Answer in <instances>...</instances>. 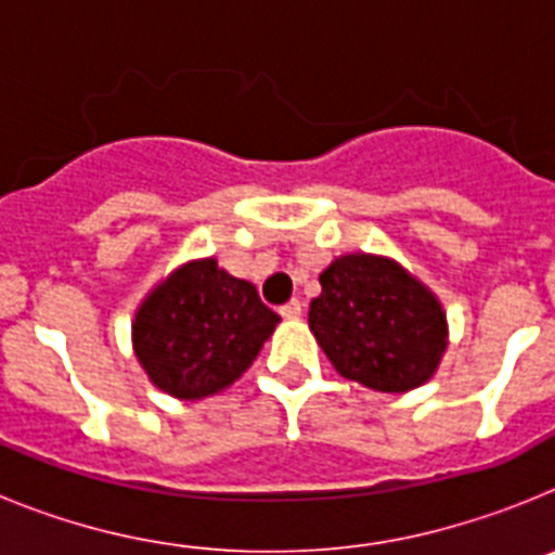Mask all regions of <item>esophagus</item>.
Instances as JSON below:
<instances>
[{
	"label": "esophagus",
	"instance_id": "34e87169",
	"mask_svg": "<svg viewBox=\"0 0 555 555\" xmlns=\"http://www.w3.org/2000/svg\"><path fill=\"white\" fill-rule=\"evenodd\" d=\"M300 313H302V302L300 300H288L286 306L281 308L283 320H300Z\"/></svg>",
	"mask_w": 555,
	"mask_h": 555
}]
</instances>
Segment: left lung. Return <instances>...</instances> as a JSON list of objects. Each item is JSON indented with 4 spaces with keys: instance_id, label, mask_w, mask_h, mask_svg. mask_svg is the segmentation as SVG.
<instances>
[{
    "instance_id": "8db88e82",
    "label": "left lung",
    "mask_w": 555,
    "mask_h": 555,
    "mask_svg": "<svg viewBox=\"0 0 555 555\" xmlns=\"http://www.w3.org/2000/svg\"><path fill=\"white\" fill-rule=\"evenodd\" d=\"M308 327L333 370L366 389L428 384L450 345L442 300L389 255L347 253L320 274Z\"/></svg>"
}]
</instances>
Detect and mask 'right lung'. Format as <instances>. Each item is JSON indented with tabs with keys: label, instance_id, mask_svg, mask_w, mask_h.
<instances>
[{
	"label": "right lung",
	"instance_id": "add662e5",
	"mask_svg": "<svg viewBox=\"0 0 555 555\" xmlns=\"http://www.w3.org/2000/svg\"><path fill=\"white\" fill-rule=\"evenodd\" d=\"M281 317L217 258L171 269L132 317V352L155 389L178 400L214 397L249 370Z\"/></svg>",
	"mask_w": 555,
	"mask_h": 555
}]
</instances>
